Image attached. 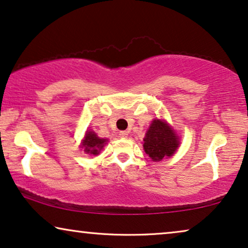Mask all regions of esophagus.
Returning a JSON list of instances; mask_svg holds the SVG:
<instances>
[{
    "mask_svg": "<svg viewBox=\"0 0 248 248\" xmlns=\"http://www.w3.org/2000/svg\"><path fill=\"white\" fill-rule=\"evenodd\" d=\"M127 135H128L127 131H121L120 132V137L121 138H127Z\"/></svg>",
    "mask_w": 248,
    "mask_h": 248,
    "instance_id": "esophagus-1",
    "label": "esophagus"
}]
</instances>
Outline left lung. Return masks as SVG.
Returning <instances> with one entry per match:
<instances>
[{
	"mask_svg": "<svg viewBox=\"0 0 248 248\" xmlns=\"http://www.w3.org/2000/svg\"><path fill=\"white\" fill-rule=\"evenodd\" d=\"M145 154L154 161H160L175 154L179 141L165 122L155 120L143 139Z\"/></svg>",
	"mask_w": 248,
	"mask_h": 248,
	"instance_id": "8db88e82",
	"label": "left lung"
}]
</instances>
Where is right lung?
Returning <instances> with one entry per match:
<instances>
[{"mask_svg": "<svg viewBox=\"0 0 248 248\" xmlns=\"http://www.w3.org/2000/svg\"><path fill=\"white\" fill-rule=\"evenodd\" d=\"M105 142V139H100L97 137L94 132H87L86 138H84L82 148H84V151L90 155H98L99 151L103 149Z\"/></svg>", "mask_w": 248, "mask_h": 248, "instance_id": "obj_1", "label": "right lung"}]
</instances>
